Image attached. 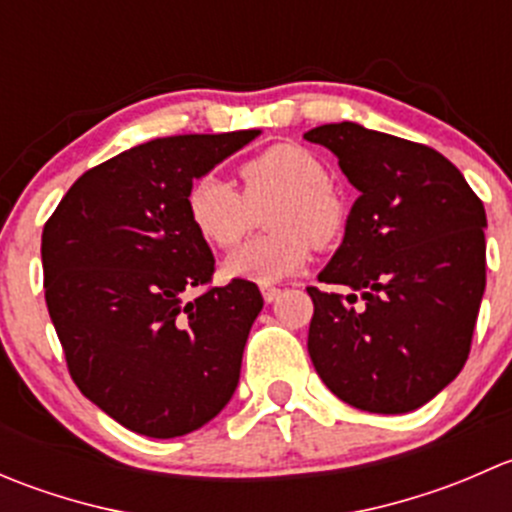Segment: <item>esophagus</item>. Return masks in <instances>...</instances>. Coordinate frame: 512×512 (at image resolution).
Wrapping results in <instances>:
<instances>
[{
    "instance_id": "obj_1",
    "label": "esophagus",
    "mask_w": 512,
    "mask_h": 512,
    "mask_svg": "<svg viewBox=\"0 0 512 512\" xmlns=\"http://www.w3.org/2000/svg\"><path fill=\"white\" fill-rule=\"evenodd\" d=\"M280 294H282L280 287H270V285L262 287V297H265V302H275V299L280 297Z\"/></svg>"
}]
</instances>
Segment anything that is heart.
<instances>
[{"label":"heart","mask_w":512,"mask_h":512,"mask_svg":"<svg viewBox=\"0 0 512 512\" xmlns=\"http://www.w3.org/2000/svg\"><path fill=\"white\" fill-rule=\"evenodd\" d=\"M242 193L215 175L195 180L185 198L198 235L215 247H235L260 220L266 205L272 232L247 242L225 260V275L272 285L294 275L312 255L344 235L347 208L327 183L324 163L297 143H275L237 168Z\"/></svg>","instance_id":"obj_1"}]
</instances>
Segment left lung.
<instances>
[{
  "mask_svg": "<svg viewBox=\"0 0 512 512\" xmlns=\"http://www.w3.org/2000/svg\"><path fill=\"white\" fill-rule=\"evenodd\" d=\"M329 148L359 190L319 282L307 349L349 406L406 414L466 364L485 292V210L461 170L433 148L342 121L304 133Z\"/></svg>",
  "mask_w": 512,
  "mask_h": 512,
  "instance_id": "8db88e82",
  "label": "left lung"
}]
</instances>
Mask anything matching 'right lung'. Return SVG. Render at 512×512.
Listing matches in <instances>:
<instances>
[{"label": "right lung", "mask_w": 512, "mask_h": 512, "mask_svg": "<svg viewBox=\"0 0 512 512\" xmlns=\"http://www.w3.org/2000/svg\"><path fill=\"white\" fill-rule=\"evenodd\" d=\"M257 136L141 143L86 170L44 225L46 307L71 379L141 436L198 431L237 389L262 294L247 280L208 287L215 257L185 198L195 178ZM193 286L206 289L185 300Z\"/></svg>", "instance_id": "obj_1"}]
</instances>
